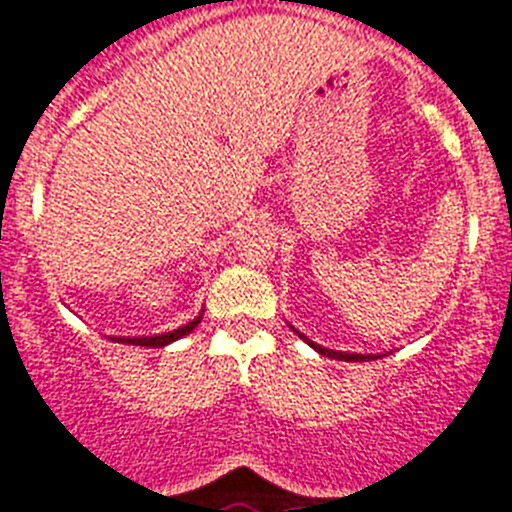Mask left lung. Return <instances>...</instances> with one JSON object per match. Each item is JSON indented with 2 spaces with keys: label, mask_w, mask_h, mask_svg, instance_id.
Instances as JSON below:
<instances>
[{
  "label": "left lung",
  "mask_w": 512,
  "mask_h": 512,
  "mask_svg": "<svg viewBox=\"0 0 512 512\" xmlns=\"http://www.w3.org/2000/svg\"><path fill=\"white\" fill-rule=\"evenodd\" d=\"M290 329H293V326H290ZM293 331H296V334L301 336V339H303V342L308 344V347H313V349H316V352H319V354H324V357H331V359H344V362H370V359L382 357V354H349V352H336V349H326V347H321V344L311 342V339H308V336H303L301 331H298V329H293Z\"/></svg>",
  "instance_id": "8db88e82"
}]
</instances>
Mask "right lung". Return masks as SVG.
<instances>
[{
	"label": "right lung",
	"mask_w": 512,
	"mask_h": 512,
	"mask_svg": "<svg viewBox=\"0 0 512 512\" xmlns=\"http://www.w3.org/2000/svg\"><path fill=\"white\" fill-rule=\"evenodd\" d=\"M201 316H204V311L196 316L193 321H188V324L178 326V329L173 331H165V334H155V336H112V342H122V344H135V347H168L170 342H176V339H181V336L191 334L196 326H199Z\"/></svg>",
	"instance_id": "1"
}]
</instances>
